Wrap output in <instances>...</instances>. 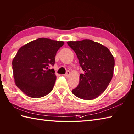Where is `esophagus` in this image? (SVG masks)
I'll return each mask as SVG.
<instances>
[{"label":"esophagus","instance_id":"1","mask_svg":"<svg viewBox=\"0 0 134 134\" xmlns=\"http://www.w3.org/2000/svg\"><path fill=\"white\" fill-rule=\"evenodd\" d=\"M70 71H68L67 72H66V73L65 74L64 76H65V77H69V76H70Z\"/></svg>","mask_w":134,"mask_h":134}]
</instances>
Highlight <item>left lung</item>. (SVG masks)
Listing matches in <instances>:
<instances>
[{
    "instance_id": "8db88e82",
    "label": "left lung",
    "mask_w": 134,
    "mask_h": 134,
    "mask_svg": "<svg viewBox=\"0 0 134 134\" xmlns=\"http://www.w3.org/2000/svg\"><path fill=\"white\" fill-rule=\"evenodd\" d=\"M76 53L84 74L71 92L81 99L92 100L105 91L111 80L115 60L108 48L89 39L68 41Z\"/></svg>"
}]
</instances>
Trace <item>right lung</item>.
<instances>
[{
  "label": "right lung",
  "mask_w": 134,
  "mask_h": 134,
  "mask_svg": "<svg viewBox=\"0 0 134 134\" xmlns=\"http://www.w3.org/2000/svg\"><path fill=\"white\" fill-rule=\"evenodd\" d=\"M64 42L39 38L24 45L12 60L13 75L16 85L31 98H41L52 90L56 80L54 65L57 51Z\"/></svg>",
  "instance_id": "right-lung-1"
}]
</instances>
